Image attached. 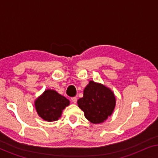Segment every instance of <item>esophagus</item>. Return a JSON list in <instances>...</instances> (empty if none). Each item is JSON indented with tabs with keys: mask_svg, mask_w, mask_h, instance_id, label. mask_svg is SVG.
<instances>
[{
	"mask_svg": "<svg viewBox=\"0 0 158 158\" xmlns=\"http://www.w3.org/2000/svg\"><path fill=\"white\" fill-rule=\"evenodd\" d=\"M71 100H72L73 103H76V102H77V98H76V97H73V98H71Z\"/></svg>",
	"mask_w": 158,
	"mask_h": 158,
	"instance_id": "esophagus-1",
	"label": "esophagus"
}]
</instances>
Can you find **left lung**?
Segmentation results:
<instances>
[{
	"label": "left lung",
	"instance_id": "8db88e82",
	"mask_svg": "<svg viewBox=\"0 0 158 158\" xmlns=\"http://www.w3.org/2000/svg\"><path fill=\"white\" fill-rule=\"evenodd\" d=\"M77 106L90 122L101 124L113 113L116 97L109 88L90 81L84 88L83 97L77 100Z\"/></svg>",
	"mask_w": 158,
	"mask_h": 158
}]
</instances>
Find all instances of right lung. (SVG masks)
I'll list each match as a JSON object with an SVG mask.
<instances>
[{
	"label": "right lung",
	"mask_w": 158,
	"mask_h": 158,
	"mask_svg": "<svg viewBox=\"0 0 158 158\" xmlns=\"http://www.w3.org/2000/svg\"><path fill=\"white\" fill-rule=\"evenodd\" d=\"M70 105V101L55 90L47 89L34 101L36 111L42 119L52 122L61 117L62 111Z\"/></svg>",
	"instance_id": "obj_1"
}]
</instances>
